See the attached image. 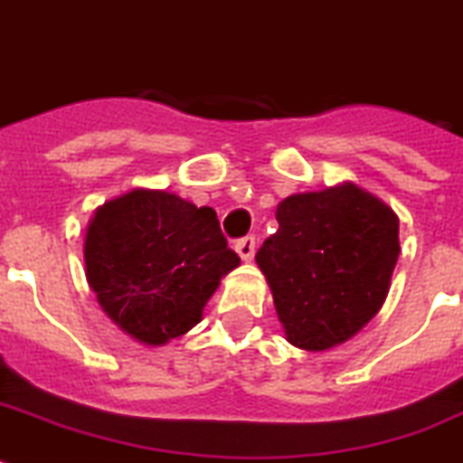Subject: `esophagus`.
I'll list each match as a JSON object with an SVG mask.
<instances>
[{
  "label": "esophagus",
  "instance_id": "34e87169",
  "mask_svg": "<svg viewBox=\"0 0 463 463\" xmlns=\"http://www.w3.org/2000/svg\"><path fill=\"white\" fill-rule=\"evenodd\" d=\"M236 253L241 255V260H253L255 255V236H243V239L236 241Z\"/></svg>",
  "mask_w": 463,
  "mask_h": 463
}]
</instances>
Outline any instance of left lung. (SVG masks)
Here are the masks:
<instances>
[{"instance_id":"left-lung-1","label":"left lung","mask_w":463,"mask_h":463,"mask_svg":"<svg viewBox=\"0 0 463 463\" xmlns=\"http://www.w3.org/2000/svg\"><path fill=\"white\" fill-rule=\"evenodd\" d=\"M277 222L255 260L286 338L315 353L347 341L388 296L400 220L383 201L343 184L288 196Z\"/></svg>"}]
</instances>
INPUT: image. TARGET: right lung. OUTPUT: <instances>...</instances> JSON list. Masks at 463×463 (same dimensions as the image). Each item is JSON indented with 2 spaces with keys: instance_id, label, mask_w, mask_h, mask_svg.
Masks as SVG:
<instances>
[{
  "instance_id": "obj_1",
  "label": "right lung",
  "mask_w": 463,
  "mask_h": 463,
  "mask_svg": "<svg viewBox=\"0 0 463 463\" xmlns=\"http://www.w3.org/2000/svg\"><path fill=\"white\" fill-rule=\"evenodd\" d=\"M239 262L215 210L167 191H129L103 203L87 227L91 291L122 331L146 345L196 326L220 279Z\"/></svg>"
}]
</instances>
